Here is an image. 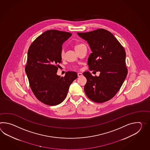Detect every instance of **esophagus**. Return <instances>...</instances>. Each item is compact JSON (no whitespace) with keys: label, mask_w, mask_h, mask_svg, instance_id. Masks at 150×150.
Masks as SVG:
<instances>
[{"label":"esophagus","mask_w":150,"mask_h":150,"mask_svg":"<svg viewBox=\"0 0 150 150\" xmlns=\"http://www.w3.org/2000/svg\"><path fill=\"white\" fill-rule=\"evenodd\" d=\"M82 74L81 73H77V76H78V77H81L82 76Z\"/></svg>","instance_id":"obj_1"}]
</instances>
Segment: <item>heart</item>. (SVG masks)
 <instances>
[{
  "mask_svg": "<svg viewBox=\"0 0 150 150\" xmlns=\"http://www.w3.org/2000/svg\"><path fill=\"white\" fill-rule=\"evenodd\" d=\"M81 44H80V45H77L75 47V48H76L77 47L79 46L80 45H81ZM64 51L63 50H61V57L62 58H63L64 57ZM75 68H78V67H75Z\"/></svg>",
  "mask_w": 150,
  "mask_h": 150,
  "instance_id": "1",
  "label": "heart"
}]
</instances>
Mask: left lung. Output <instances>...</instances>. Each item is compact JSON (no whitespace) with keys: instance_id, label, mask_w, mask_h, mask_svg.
I'll return each mask as SVG.
<instances>
[{"instance_id":"8db88e82","label":"left lung","mask_w":150,"mask_h":150,"mask_svg":"<svg viewBox=\"0 0 150 150\" xmlns=\"http://www.w3.org/2000/svg\"><path fill=\"white\" fill-rule=\"evenodd\" d=\"M77 34L92 51L88 59L89 70L100 71L99 76L89 71L83 74L87 80L84 92L93 102H107L116 95L127 77L125 50L112 34L103 28Z\"/></svg>"}]
</instances>
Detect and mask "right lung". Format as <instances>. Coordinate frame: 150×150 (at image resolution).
I'll return each mask as SVG.
<instances>
[{
  "mask_svg": "<svg viewBox=\"0 0 150 150\" xmlns=\"http://www.w3.org/2000/svg\"><path fill=\"white\" fill-rule=\"evenodd\" d=\"M71 35L67 32L47 30L28 49L25 71L30 89L37 99L47 105L62 102L70 84L77 77L75 71H68L64 77L57 74L59 64L62 62V45Z\"/></svg>",
  "mask_w": 150,
  "mask_h": 150,
  "instance_id": "right-lung-1",
  "label": "right lung"
}]
</instances>
